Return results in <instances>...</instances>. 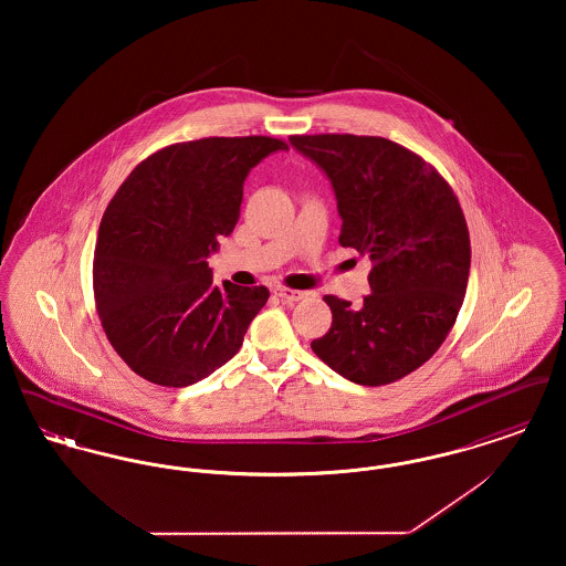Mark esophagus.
Segmentation results:
<instances>
[{"mask_svg":"<svg viewBox=\"0 0 566 566\" xmlns=\"http://www.w3.org/2000/svg\"><path fill=\"white\" fill-rule=\"evenodd\" d=\"M273 293H275V296H280L286 305H293V303L301 301L305 296L303 291H293V289H286V286H277Z\"/></svg>","mask_w":566,"mask_h":566,"instance_id":"34e87169","label":"esophagus"}]
</instances>
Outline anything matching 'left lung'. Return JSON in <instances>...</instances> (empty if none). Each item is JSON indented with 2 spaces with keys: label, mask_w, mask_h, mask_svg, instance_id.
<instances>
[{
  "label": "left lung",
  "mask_w": 566,
  "mask_h": 566,
  "mask_svg": "<svg viewBox=\"0 0 566 566\" xmlns=\"http://www.w3.org/2000/svg\"><path fill=\"white\" fill-rule=\"evenodd\" d=\"M331 180L342 216L339 243L369 256L358 307L326 295L333 324L312 350L360 386L416 371L457 323L471 268V242L457 195L403 146L376 135H291Z\"/></svg>",
  "instance_id": "left-lung-1"
}]
</instances>
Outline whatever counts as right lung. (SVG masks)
<instances>
[{"label":"right lung","mask_w":566,"mask_h":566,"mask_svg":"<svg viewBox=\"0 0 566 566\" xmlns=\"http://www.w3.org/2000/svg\"><path fill=\"white\" fill-rule=\"evenodd\" d=\"M286 142L203 137L139 163L104 212L93 291L112 348L137 376L169 388L210 376L242 348L265 286H216L208 256L231 235L243 180Z\"/></svg>","instance_id":"right-lung-1"}]
</instances>
